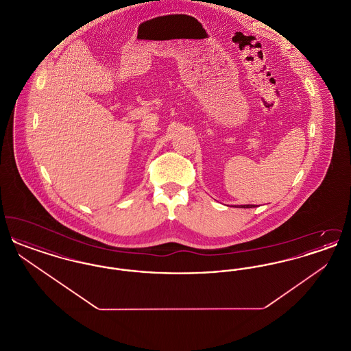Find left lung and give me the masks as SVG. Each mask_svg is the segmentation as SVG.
<instances>
[{"label": "left lung", "mask_w": 351, "mask_h": 351, "mask_svg": "<svg viewBox=\"0 0 351 351\" xmlns=\"http://www.w3.org/2000/svg\"><path fill=\"white\" fill-rule=\"evenodd\" d=\"M239 208H252V205H241Z\"/></svg>", "instance_id": "8db88e82"}]
</instances>
